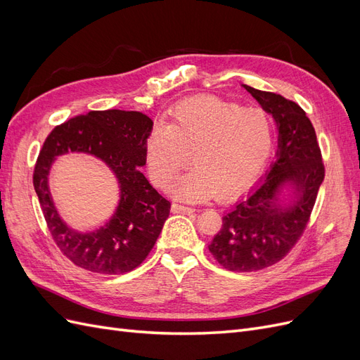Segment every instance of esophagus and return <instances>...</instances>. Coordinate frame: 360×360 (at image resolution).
Segmentation results:
<instances>
[{"mask_svg":"<svg viewBox=\"0 0 360 360\" xmlns=\"http://www.w3.org/2000/svg\"><path fill=\"white\" fill-rule=\"evenodd\" d=\"M171 210H172V213H183V214H192V213H195V209H192V207L180 205V204H176V202L171 205Z\"/></svg>","mask_w":360,"mask_h":360,"instance_id":"1","label":"esophagus"}]
</instances>
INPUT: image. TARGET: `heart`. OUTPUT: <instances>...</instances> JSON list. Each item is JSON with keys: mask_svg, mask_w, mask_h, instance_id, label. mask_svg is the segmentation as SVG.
<instances>
[{"mask_svg": "<svg viewBox=\"0 0 360 360\" xmlns=\"http://www.w3.org/2000/svg\"><path fill=\"white\" fill-rule=\"evenodd\" d=\"M271 146L274 124L267 112L200 96L174 106L167 124L151 130L146 159L151 180L167 188L192 153L195 167L172 184V193L184 201H204L216 193L226 200L258 176Z\"/></svg>", "mask_w": 360, "mask_h": 360, "instance_id": "obj_1", "label": "heart"}]
</instances>
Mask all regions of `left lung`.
<instances>
[{"label": "left lung", "mask_w": 360, "mask_h": 360, "mask_svg": "<svg viewBox=\"0 0 360 360\" xmlns=\"http://www.w3.org/2000/svg\"><path fill=\"white\" fill-rule=\"evenodd\" d=\"M242 86L274 118L278 150L263 180L224 213L209 250L228 270L254 271L278 263L299 240L324 180V165L314 126L297 103Z\"/></svg>", "instance_id": "8db88e82"}]
</instances>
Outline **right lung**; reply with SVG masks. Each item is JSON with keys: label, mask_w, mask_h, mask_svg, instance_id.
Instances as JSON below:
<instances>
[{"label": "right lung", "mask_w": 360, "mask_h": 360, "mask_svg": "<svg viewBox=\"0 0 360 360\" xmlns=\"http://www.w3.org/2000/svg\"><path fill=\"white\" fill-rule=\"evenodd\" d=\"M151 130L153 122L143 112L90 111L57 126L43 144L32 183L53 240L76 266L94 274H126L143 263L155 246L171 204L139 171L146 165V141ZM68 153L102 160L119 184L113 216L93 232L72 229L51 198L50 168L58 155Z\"/></svg>", "instance_id": "right-lung-1"}]
</instances>
